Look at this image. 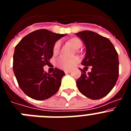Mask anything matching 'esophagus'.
<instances>
[{
	"label": "esophagus",
	"instance_id": "34e87169",
	"mask_svg": "<svg viewBox=\"0 0 131 131\" xmlns=\"http://www.w3.org/2000/svg\"><path fill=\"white\" fill-rule=\"evenodd\" d=\"M64 71H65V73L66 74H68L71 72V71H70V70H65Z\"/></svg>",
	"mask_w": 131,
	"mask_h": 131
}]
</instances>
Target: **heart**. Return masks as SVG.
Here are the masks:
<instances>
[{"instance_id": "heart-1", "label": "heart", "mask_w": 131, "mask_h": 131, "mask_svg": "<svg viewBox=\"0 0 131 131\" xmlns=\"http://www.w3.org/2000/svg\"><path fill=\"white\" fill-rule=\"evenodd\" d=\"M69 42L76 49H78L82 46L81 40L77 37L71 38L69 40ZM60 47H61V42H60V40H58L54 43V46H53V53L54 54L58 53L60 50ZM78 62L79 58L77 57L68 58L61 56L56 60V66L61 69H69L72 68Z\"/></svg>"}]
</instances>
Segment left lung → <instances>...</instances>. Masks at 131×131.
<instances>
[{"mask_svg": "<svg viewBox=\"0 0 131 131\" xmlns=\"http://www.w3.org/2000/svg\"><path fill=\"white\" fill-rule=\"evenodd\" d=\"M86 46V56L81 64L91 66V72L77 80L79 91L92 100L106 96L116 84L119 77V58L115 47L107 38L90 31L76 33Z\"/></svg>", "mask_w": 131, "mask_h": 131, "instance_id": "1", "label": "left lung"}]
</instances>
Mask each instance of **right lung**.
<instances>
[{
	"label": "right lung",
	"instance_id": "obj_1",
	"mask_svg": "<svg viewBox=\"0 0 131 131\" xmlns=\"http://www.w3.org/2000/svg\"><path fill=\"white\" fill-rule=\"evenodd\" d=\"M65 35L37 30L25 36L15 47L14 73L20 89L30 98L46 100L60 89L64 71L55 68L49 74L44 71L43 67L50 63L54 43Z\"/></svg>",
	"mask_w": 131,
	"mask_h": 131
}]
</instances>
